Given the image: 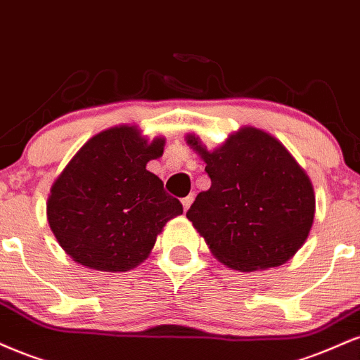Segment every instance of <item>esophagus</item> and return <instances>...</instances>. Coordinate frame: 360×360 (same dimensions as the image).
I'll return each mask as SVG.
<instances>
[{
  "label": "esophagus",
  "mask_w": 360,
  "mask_h": 360,
  "mask_svg": "<svg viewBox=\"0 0 360 360\" xmlns=\"http://www.w3.org/2000/svg\"><path fill=\"white\" fill-rule=\"evenodd\" d=\"M192 202H193V195H188V197L181 198V205H184L185 212H187V210L190 209V205H192Z\"/></svg>",
  "instance_id": "34e87169"
}]
</instances>
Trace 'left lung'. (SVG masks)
I'll list each match as a JSON object with an SVG mask.
<instances>
[{
  "mask_svg": "<svg viewBox=\"0 0 360 360\" xmlns=\"http://www.w3.org/2000/svg\"><path fill=\"white\" fill-rule=\"evenodd\" d=\"M187 143L202 155L212 181L187 219L212 255L239 271L288 261L311 229L315 195L286 148L256 128H243L215 151H207L195 136Z\"/></svg>",
  "mask_w": 360,
  "mask_h": 360,
  "instance_id": "1",
  "label": "left lung"
}]
</instances>
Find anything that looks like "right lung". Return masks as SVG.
Segmentation results:
<instances>
[{"label":"right lung","instance_id":"add662e5","mask_svg":"<svg viewBox=\"0 0 360 360\" xmlns=\"http://www.w3.org/2000/svg\"><path fill=\"white\" fill-rule=\"evenodd\" d=\"M131 126L96 134L70 160L50 190L46 215L72 259L99 271H128L146 259L156 236L184 212L163 181L146 170L163 153Z\"/></svg>","mask_w":360,"mask_h":360}]
</instances>
